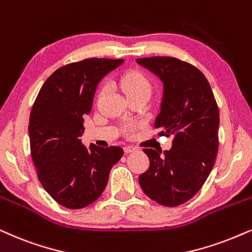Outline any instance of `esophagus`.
<instances>
[{
    "instance_id": "1",
    "label": "esophagus",
    "mask_w": 252,
    "mask_h": 252,
    "mask_svg": "<svg viewBox=\"0 0 252 252\" xmlns=\"http://www.w3.org/2000/svg\"><path fill=\"white\" fill-rule=\"evenodd\" d=\"M124 150H125L126 154H128V153H133V152H135V150H136V147H134V146H126L125 148H124Z\"/></svg>"
}]
</instances>
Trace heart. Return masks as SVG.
Segmentation results:
<instances>
[{
    "mask_svg": "<svg viewBox=\"0 0 252 252\" xmlns=\"http://www.w3.org/2000/svg\"><path fill=\"white\" fill-rule=\"evenodd\" d=\"M119 83L127 97L138 96V94H145V96L149 97V94L152 93L153 89L152 80L140 70L127 71V73H125L122 77H120ZM105 91L106 87H103L99 91V97L103 96V94H105ZM135 127V124H129V125L127 126V129L130 132V130H133Z\"/></svg>",
    "mask_w": 252,
    "mask_h": 252,
    "instance_id": "1",
    "label": "heart"
}]
</instances>
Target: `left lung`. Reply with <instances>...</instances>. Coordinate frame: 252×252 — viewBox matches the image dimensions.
<instances>
[{
  "mask_svg": "<svg viewBox=\"0 0 252 252\" xmlns=\"http://www.w3.org/2000/svg\"><path fill=\"white\" fill-rule=\"evenodd\" d=\"M164 86L161 112L155 120L158 135L174 136L163 155L145 148L149 168L139 184L148 197L175 207L193 197L215 163L219 147V107L207 78L193 64L171 57L136 59Z\"/></svg>",
  "mask_w": 252,
  "mask_h": 252,
  "instance_id": "1",
  "label": "left lung"
}]
</instances>
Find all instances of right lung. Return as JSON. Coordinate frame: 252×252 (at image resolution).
I'll use <instances>...</instances> for the list:
<instances>
[{"mask_svg": "<svg viewBox=\"0 0 252 252\" xmlns=\"http://www.w3.org/2000/svg\"><path fill=\"white\" fill-rule=\"evenodd\" d=\"M123 59H84L59 68L42 84L30 113L31 158L42 188L58 204L78 210L105 190L122 147L82 145L83 117L99 81Z\"/></svg>", "mask_w": 252, "mask_h": 252, "instance_id": "right-lung-1", "label": "right lung"}]
</instances>
